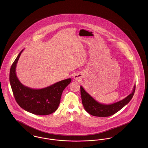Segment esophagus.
<instances>
[{
    "mask_svg": "<svg viewBox=\"0 0 148 148\" xmlns=\"http://www.w3.org/2000/svg\"><path fill=\"white\" fill-rule=\"evenodd\" d=\"M79 77L77 75H74V79H75L76 80H77V79H79Z\"/></svg>",
    "mask_w": 148,
    "mask_h": 148,
    "instance_id": "esophagus-1",
    "label": "esophagus"
}]
</instances>
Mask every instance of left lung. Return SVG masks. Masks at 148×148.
Segmentation results:
<instances>
[{
	"instance_id": "obj_1",
	"label": "left lung",
	"mask_w": 148,
	"mask_h": 148,
	"mask_svg": "<svg viewBox=\"0 0 148 148\" xmlns=\"http://www.w3.org/2000/svg\"><path fill=\"white\" fill-rule=\"evenodd\" d=\"M135 90V85L132 92L125 98L112 104L106 105L98 103L86 92L82 86H80V94L85 110L90 115L99 117L109 116L117 113L131 100Z\"/></svg>"
}]
</instances>
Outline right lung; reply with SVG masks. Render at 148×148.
<instances>
[{
    "mask_svg": "<svg viewBox=\"0 0 148 148\" xmlns=\"http://www.w3.org/2000/svg\"><path fill=\"white\" fill-rule=\"evenodd\" d=\"M23 51L12 65L9 74V81L16 103L25 110L35 115H47L55 112L59 106L64 89L71 83V78L40 89H33L23 85L15 73L16 64Z\"/></svg>",
    "mask_w": 148,
    "mask_h": 148,
    "instance_id": "obj_1",
    "label": "right lung"
}]
</instances>
